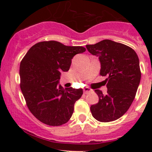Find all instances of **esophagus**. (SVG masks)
I'll use <instances>...</instances> for the list:
<instances>
[{
  "label": "esophagus",
  "mask_w": 152,
  "mask_h": 152,
  "mask_svg": "<svg viewBox=\"0 0 152 152\" xmlns=\"http://www.w3.org/2000/svg\"><path fill=\"white\" fill-rule=\"evenodd\" d=\"M92 90L90 88V87H85V88H84V93H85V94H87V93H90V92H91Z\"/></svg>",
  "instance_id": "esophagus-1"
}]
</instances>
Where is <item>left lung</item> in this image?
<instances>
[{
    "mask_svg": "<svg viewBox=\"0 0 152 152\" xmlns=\"http://www.w3.org/2000/svg\"><path fill=\"white\" fill-rule=\"evenodd\" d=\"M86 48L99 56L100 75L107 77V94L95 90L99 102L90 107L92 115L100 122L117 120L126 113L135 97L141 78L138 56L132 48L110 39Z\"/></svg>",
    "mask_w": 152,
    "mask_h": 152,
    "instance_id": "left-lung-1",
    "label": "left lung"
}]
</instances>
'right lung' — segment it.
I'll return each mask as SVG.
<instances>
[{
  "label": "right lung",
  "instance_id": "right-lung-1",
  "mask_svg": "<svg viewBox=\"0 0 152 152\" xmlns=\"http://www.w3.org/2000/svg\"><path fill=\"white\" fill-rule=\"evenodd\" d=\"M82 46H66L56 41H42L31 48L20 65V89L27 107L37 119L52 126L66 124L82 89L58 86L61 72L70 69L71 59L85 52Z\"/></svg>",
  "mask_w": 152,
  "mask_h": 152
}]
</instances>
